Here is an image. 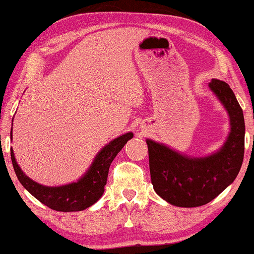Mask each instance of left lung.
Returning a JSON list of instances; mask_svg holds the SVG:
<instances>
[{"mask_svg": "<svg viewBox=\"0 0 254 254\" xmlns=\"http://www.w3.org/2000/svg\"><path fill=\"white\" fill-rule=\"evenodd\" d=\"M209 86L230 116L231 131L220 151L208 157L190 158L147 140L155 192L178 207H199L210 202L236 179L244 158L245 123L242 107L225 82L213 79Z\"/></svg>", "mask_w": 254, "mask_h": 254, "instance_id": "obj_1", "label": "left lung"}]
</instances>
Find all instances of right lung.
Listing matches in <instances>:
<instances>
[{
	"label": "right lung",
	"instance_id": "obj_1",
	"mask_svg": "<svg viewBox=\"0 0 254 254\" xmlns=\"http://www.w3.org/2000/svg\"><path fill=\"white\" fill-rule=\"evenodd\" d=\"M11 134L12 130L10 131V137H12ZM131 137L133 133H127L110 142L96 156L91 168L83 178L77 183L59 187L43 186L31 180L17 164L12 149H10V155L13 170L20 184L41 203L58 211H79L92 206L103 195L111 163Z\"/></svg>",
	"mask_w": 254,
	"mask_h": 254
}]
</instances>
